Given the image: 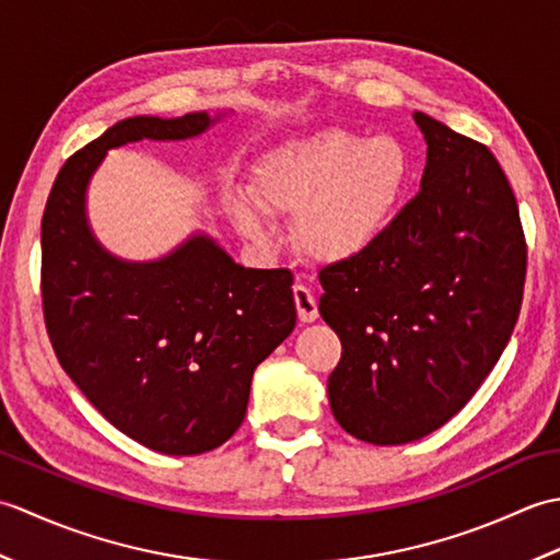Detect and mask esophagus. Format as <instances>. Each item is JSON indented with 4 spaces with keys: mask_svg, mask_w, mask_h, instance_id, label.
I'll return each mask as SVG.
<instances>
[{
    "mask_svg": "<svg viewBox=\"0 0 560 560\" xmlns=\"http://www.w3.org/2000/svg\"><path fill=\"white\" fill-rule=\"evenodd\" d=\"M293 301H295V311H299V319L301 323H315V319L319 317L317 313V301L315 295L311 293V289L305 287H293Z\"/></svg>",
    "mask_w": 560,
    "mask_h": 560,
    "instance_id": "esophagus-1",
    "label": "esophagus"
}]
</instances>
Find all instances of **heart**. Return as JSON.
Instances as JSON below:
<instances>
[{
  "label": "heart",
  "instance_id": "1",
  "mask_svg": "<svg viewBox=\"0 0 560 560\" xmlns=\"http://www.w3.org/2000/svg\"><path fill=\"white\" fill-rule=\"evenodd\" d=\"M409 183V151L395 137L323 129L269 151L255 168L253 195L267 213H299L295 237L305 255L335 265L383 241ZM256 206L247 197L231 199L233 221L245 235L267 241L269 221Z\"/></svg>",
  "mask_w": 560,
  "mask_h": 560
}]
</instances>
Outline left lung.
I'll return each instance as SVG.
<instances>
[{"label":"left lung","instance_id":"8db88e82","mask_svg":"<svg viewBox=\"0 0 560 560\" xmlns=\"http://www.w3.org/2000/svg\"><path fill=\"white\" fill-rule=\"evenodd\" d=\"M421 189L365 255L319 271L341 361L327 383L343 431L404 445L447 423L493 371L525 291L520 209L493 153L413 113Z\"/></svg>","mask_w":560,"mask_h":560}]
</instances>
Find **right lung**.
<instances>
[{"label": "right lung", "mask_w": 560, "mask_h": 560, "mask_svg": "<svg viewBox=\"0 0 560 560\" xmlns=\"http://www.w3.org/2000/svg\"><path fill=\"white\" fill-rule=\"evenodd\" d=\"M221 115L127 117L69 156L47 197L43 313L59 365L137 443L201 455L241 428L255 368L295 327L293 273L245 269L195 233L153 261L110 255L86 219L105 153L129 141L189 139Z\"/></svg>", "instance_id": "1"}]
</instances>
